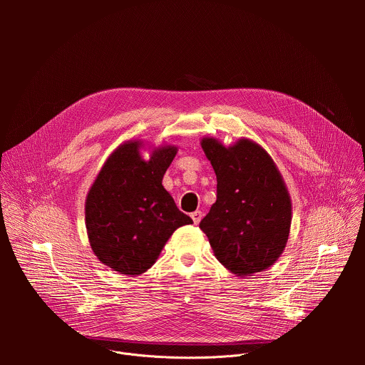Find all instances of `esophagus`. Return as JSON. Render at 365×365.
I'll use <instances>...</instances> for the list:
<instances>
[{
	"instance_id": "esophagus-1",
	"label": "esophagus",
	"mask_w": 365,
	"mask_h": 365,
	"mask_svg": "<svg viewBox=\"0 0 365 365\" xmlns=\"http://www.w3.org/2000/svg\"><path fill=\"white\" fill-rule=\"evenodd\" d=\"M190 217H192L193 222L197 225V224L200 222V220H202V212H200V211H195V212L190 214Z\"/></svg>"
}]
</instances>
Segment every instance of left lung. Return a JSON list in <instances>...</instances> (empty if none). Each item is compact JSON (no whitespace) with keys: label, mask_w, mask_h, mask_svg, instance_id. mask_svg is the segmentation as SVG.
<instances>
[{"label":"left lung","mask_w":365,"mask_h":365,"mask_svg":"<svg viewBox=\"0 0 365 365\" xmlns=\"http://www.w3.org/2000/svg\"><path fill=\"white\" fill-rule=\"evenodd\" d=\"M200 144L217 175V202L199 228L234 274L266 270L283 252L292 222L280 172L267 151L247 138L231 147L215 138Z\"/></svg>","instance_id":"left-lung-1"}]
</instances>
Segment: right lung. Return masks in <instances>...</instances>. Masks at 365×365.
Wrapping results in <instances>:
<instances>
[{
	"mask_svg": "<svg viewBox=\"0 0 365 365\" xmlns=\"http://www.w3.org/2000/svg\"><path fill=\"white\" fill-rule=\"evenodd\" d=\"M140 143L120 145L103 165L85 205L91 247L106 266L127 276L147 272L170 235L192 220L163 187L176 147L154 150L148 162Z\"/></svg>",
	"mask_w": 365,
	"mask_h": 365,
	"instance_id": "add662e5",
	"label": "right lung"
}]
</instances>
